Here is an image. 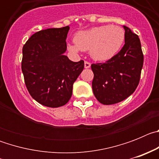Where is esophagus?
<instances>
[{
    "mask_svg": "<svg viewBox=\"0 0 159 159\" xmlns=\"http://www.w3.org/2000/svg\"><path fill=\"white\" fill-rule=\"evenodd\" d=\"M90 67H91V63L88 62V61H85L84 62V67L85 68H89Z\"/></svg>",
    "mask_w": 159,
    "mask_h": 159,
    "instance_id": "obj_1",
    "label": "esophagus"
}]
</instances>
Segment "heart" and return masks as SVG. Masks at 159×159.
<instances>
[{
  "instance_id": "1",
  "label": "heart",
  "mask_w": 159,
  "mask_h": 159,
  "mask_svg": "<svg viewBox=\"0 0 159 159\" xmlns=\"http://www.w3.org/2000/svg\"><path fill=\"white\" fill-rule=\"evenodd\" d=\"M125 32L116 25H102L76 33L74 37L75 45H69L73 52L90 51L93 59L105 61L113 57L123 45Z\"/></svg>"
}]
</instances>
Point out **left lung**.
Wrapping results in <instances>:
<instances>
[{"label": "left lung", "mask_w": 159, "mask_h": 159, "mask_svg": "<svg viewBox=\"0 0 159 159\" xmlns=\"http://www.w3.org/2000/svg\"><path fill=\"white\" fill-rule=\"evenodd\" d=\"M125 43L105 63L92 64V90L95 98L105 105L115 104L130 96L139 84L143 53L138 35L124 26Z\"/></svg>", "instance_id": "left-lung-1"}]
</instances>
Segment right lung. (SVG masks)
<instances>
[{
  "label": "right lung",
  "mask_w": 159,
  "mask_h": 159,
  "mask_svg": "<svg viewBox=\"0 0 159 159\" xmlns=\"http://www.w3.org/2000/svg\"><path fill=\"white\" fill-rule=\"evenodd\" d=\"M69 27L48 29L31 36L23 47L21 70L31 96L48 107L64 106L84 61L72 62L64 56Z\"/></svg>",
  "instance_id": "add662e5"
}]
</instances>
